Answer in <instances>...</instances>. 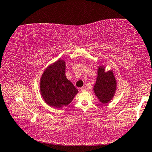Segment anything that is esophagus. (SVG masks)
I'll list each match as a JSON object with an SVG mask.
<instances>
[{
	"mask_svg": "<svg viewBox=\"0 0 152 152\" xmlns=\"http://www.w3.org/2000/svg\"><path fill=\"white\" fill-rule=\"evenodd\" d=\"M80 90H81V92H86V91L87 90V88H86V87H85V86L82 87L80 88Z\"/></svg>",
	"mask_w": 152,
	"mask_h": 152,
	"instance_id": "34e87169",
	"label": "esophagus"
}]
</instances>
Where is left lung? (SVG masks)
<instances>
[{
  "label": "left lung",
  "instance_id": "left-lung-1",
  "mask_svg": "<svg viewBox=\"0 0 152 152\" xmlns=\"http://www.w3.org/2000/svg\"><path fill=\"white\" fill-rule=\"evenodd\" d=\"M97 72L94 92L101 103H109L114 98L116 91L117 82L114 74L112 70L105 71L103 65L99 66Z\"/></svg>",
  "mask_w": 152,
  "mask_h": 152
}]
</instances>
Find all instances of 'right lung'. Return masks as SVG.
Wrapping results in <instances>:
<instances>
[{"label":"right lung","mask_w":152,"mask_h":152,"mask_svg":"<svg viewBox=\"0 0 152 152\" xmlns=\"http://www.w3.org/2000/svg\"><path fill=\"white\" fill-rule=\"evenodd\" d=\"M66 63L60 59L46 68L41 76L40 92L44 101L54 108H62L78 93L65 74Z\"/></svg>","instance_id":"add662e5"}]
</instances>
